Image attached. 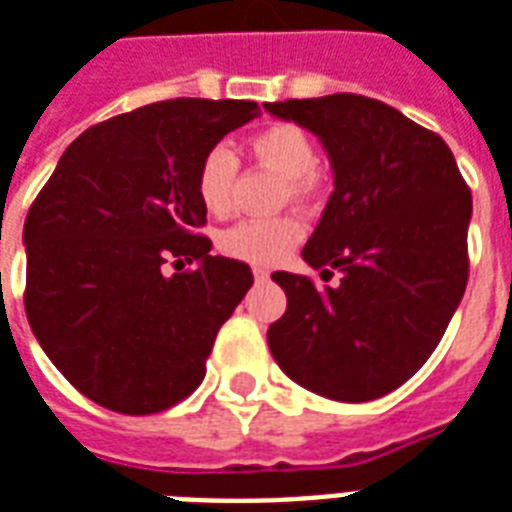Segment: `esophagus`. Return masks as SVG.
Listing matches in <instances>:
<instances>
[{
  "label": "esophagus",
  "mask_w": 512,
  "mask_h": 512,
  "mask_svg": "<svg viewBox=\"0 0 512 512\" xmlns=\"http://www.w3.org/2000/svg\"><path fill=\"white\" fill-rule=\"evenodd\" d=\"M252 274H255L257 282H266L268 276H271V271H268V268H252Z\"/></svg>",
  "instance_id": "1"
}]
</instances>
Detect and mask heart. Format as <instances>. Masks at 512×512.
<instances>
[{"label": "heart", "mask_w": 512, "mask_h": 512, "mask_svg": "<svg viewBox=\"0 0 512 512\" xmlns=\"http://www.w3.org/2000/svg\"><path fill=\"white\" fill-rule=\"evenodd\" d=\"M249 157L276 170L285 181V195L293 200H309L317 189V146L309 132L298 124L279 121L246 138ZM238 160L225 146H214L203 154L195 173V195L206 214L225 217L233 206ZM304 222L295 214H279L266 219H241L222 230L217 238L219 252L252 266H274L301 244Z\"/></svg>", "instance_id": "obj_1"}]
</instances>
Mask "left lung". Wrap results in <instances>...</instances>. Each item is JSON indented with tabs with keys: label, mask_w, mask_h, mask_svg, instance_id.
I'll use <instances>...</instances> for the list:
<instances>
[{
	"label": "left lung",
	"mask_w": 512,
	"mask_h": 512,
	"mask_svg": "<svg viewBox=\"0 0 512 512\" xmlns=\"http://www.w3.org/2000/svg\"><path fill=\"white\" fill-rule=\"evenodd\" d=\"M314 132L333 192L304 260L336 287L276 271L287 312L268 328L282 372L333 401L396 391L437 350L467 287L472 192L437 132L361 94L266 102Z\"/></svg>",
	"instance_id": "1"
}]
</instances>
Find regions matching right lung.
<instances>
[{
  "instance_id": "1",
  "label": "right lung",
  "mask_w": 512,
  "mask_h": 512,
  "mask_svg": "<svg viewBox=\"0 0 512 512\" xmlns=\"http://www.w3.org/2000/svg\"><path fill=\"white\" fill-rule=\"evenodd\" d=\"M252 100H162L67 146L24 225L29 325L73 388L121 415H154L206 377L252 268L211 255L195 173ZM165 262L195 269L173 277Z\"/></svg>"
}]
</instances>
